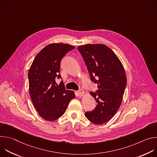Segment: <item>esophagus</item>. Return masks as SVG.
I'll return each instance as SVG.
<instances>
[{
    "instance_id": "obj_1",
    "label": "esophagus",
    "mask_w": 157,
    "mask_h": 157,
    "mask_svg": "<svg viewBox=\"0 0 157 157\" xmlns=\"http://www.w3.org/2000/svg\"><path fill=\"white\" fill-rule=\"evenodd\" d=\"M78 95L80 96H82L84 95L85 94V92L84 90H82V89H80V90H79L78 91Z\"/></svg>"
}]
</instances>
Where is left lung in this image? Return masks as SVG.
Here are the masks:
<instances>
[{
	"label": "left lung",
	"mask_w": 157,
	"mask_h": 157,
	"mask_svg": "<svg viewBox=\"0 0 157 157\" xmlns=\"http://www.w3.org/2000/svg\"><path fill=\"white\" fill-rule=\"evenodd\" d=\"M78 49L91 81L98 88V95L89 93L98 104L93 110L86 112L85 116L90 122L101 125L113 118L121 105L127 84L125 70L114 52L104 44H86Z\"/></svg>",
	"instance_id": "1"
}]
</instances>
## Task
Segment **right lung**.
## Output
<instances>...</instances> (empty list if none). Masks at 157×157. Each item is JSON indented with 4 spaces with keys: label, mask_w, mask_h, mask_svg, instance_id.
Returning <instances> with one entry per match:
<instances>
[{
    "label": "right lung",
    "mask_w": 157,
    "mask_h": 157,
    "mask_svg": "<svg viewBox=\"0 0 157 157\" xmlns=\"http://www.w3.org/2000/svg\"><path fill=\"white\" fill-rule=\"evenodd\" d=\"M75 48L68 44H49L37 54L30 68V98L39 116L47 121L61 117L76 96L74 91L66 90L62 81L58 86L55 82L56 78H61V59Z\"/></svg>",
    "instance_id": "add662e5"
}]
</instances>
